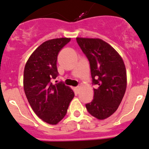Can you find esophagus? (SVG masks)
Returning a JSON list of instances; mask_svg holds the SVG:
<instances>
[{
	"mask_svg": "<svg viewBox=\"0 0 149 149\" xmlns=\"http://www.w3.org/2000/svg\"><path fill=\"white\" fill-rule=\"evenodd\" d=\"M79 89V86H76V87H75V91H77V93L78 92Z\"/></svg>",
	"mask_w": 149,
	"mask_h": 149,
	"instance_id": "esophagus-1",
	"label": "esophagus"
}]
</instances>
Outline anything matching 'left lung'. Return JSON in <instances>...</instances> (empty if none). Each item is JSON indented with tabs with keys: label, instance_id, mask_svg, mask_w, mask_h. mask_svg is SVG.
Here are the masks:
<instances>
[{
	"label": "left lung",
	"instance_id": "1",
	"mask_svg": "<svg viewBox=\"0 0 149 149\" xmlns=\"http://www.w3.org/2000/svg\"><path fill=\"white\" fill-rule=\"evenodd\" d=\"M77 42L90 65L94 95L86 103L88 113L98 120L113 115L120 106L127 87V73L118 52L99 38H77Z\"/></svg>",
	"mask_w": 149,
	"mask_h": 149
}]
</instances>
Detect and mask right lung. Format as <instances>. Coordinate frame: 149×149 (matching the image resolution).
I'll list each match as a JSON object with an SVG mask.
<instances>
[{"instance_id": "right-lung-1", "label": "right lung", "mask_w": 149, "mask_h": 149, "mask_svg": "<svg viewBox=\"0 0 149 149\" xmlns=\"http://www.w3.org/2000/svg\"><path fill=\"white\" fill-rule=\"evenodd\" d=\"M70 41L69 38L48 40L31 55L24 70V93L31 108L46 123L56 125L65 116L74 93L61 82L53 84L58 76L57 59L60 51Z\"/></svg>"}]
</instances>
